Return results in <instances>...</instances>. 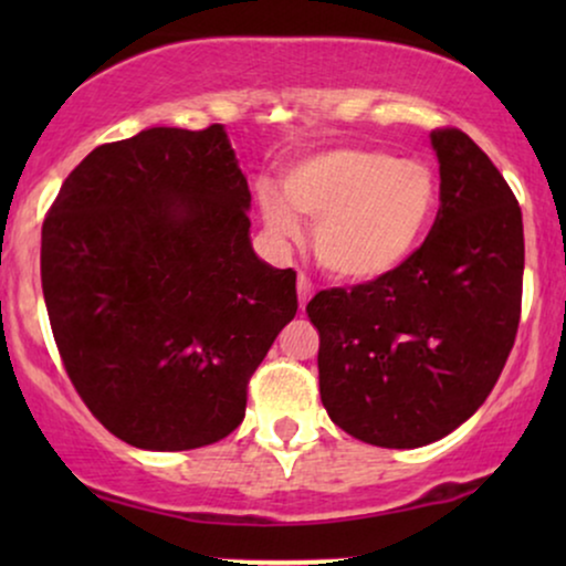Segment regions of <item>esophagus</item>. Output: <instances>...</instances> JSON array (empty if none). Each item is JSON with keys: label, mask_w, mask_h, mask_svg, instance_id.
Instances as JSON below:
<instances>
[{"label": "esophagus", "mask_w": 566, "mask_h": 566, "mask_svg": "<svg viewBox=\"0 0 566 566\" xmlns=\"http://www.w3.org/2000/svg\"><path fill=\"white\" fill-rule=\"evenodd\" d=\"M312 293H314L312 281H308V277H306L304 273H298V304H301V308H304V306L308 304V298H312Z\"/></svg>", "instance_id": "esophagus-1"}]
</instances>
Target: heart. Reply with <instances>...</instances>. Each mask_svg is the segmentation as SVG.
I'll list each match as a JSON object with an SVG mask.
<instances>
[{"label":"heart","mask_w":566,"mask_h":566,"mask_svg":"<svg viewBox=\"0 0 566 566\" xmlns=\"http://www.w3.org/2000/svg\"><path fill=\"white\" fill-rule=\"evenodd\" d=\"M285 198L262 188L260 208L277 242H298L296 214L316 223L314 252L343 281H376L399 270L422 244L438 206L428 165L378 149H332L285 175Z\"/></svg>","instance_id":"obj_1"}]
</instances>
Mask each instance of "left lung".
Listing matches in <instances>:
<instances>
[{"mask_svg":"<svg viewBox=\"0 0 566 566\" xmlns=\"http://www.w3.org/2000/svg\"><path fill=\"white\" fill-rule=\"evenodd\" d=\"M440 208L394 273L319 291V394L332 422L381 448H420L467 422L505 368L523 298V216L492 159L453 126L430 134Z\"/></svg>","mask_w":566,"mask_h":566,"instance_id":"obj_1","label":"left lung"}]
</instances>
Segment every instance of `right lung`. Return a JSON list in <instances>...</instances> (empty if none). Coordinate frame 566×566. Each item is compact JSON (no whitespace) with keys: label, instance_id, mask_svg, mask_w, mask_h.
<instances>
[{"label":"right lung","instance_id":"add662e5","mask_svg":"<svg viewBox=\"0 0 566 566\" xmlns=\"http://www.w3.org/2000/svg\"><path fill=\"white\" fill-rule=\"evenodd\" d=\"M250 188L223 126L97 146L43 221L59 355L90 412L146 451H190L244 420L247 384L296 316V273L250 244Z\"/></svg>","mask_w":566,"mask_h":566}]
</instances>
